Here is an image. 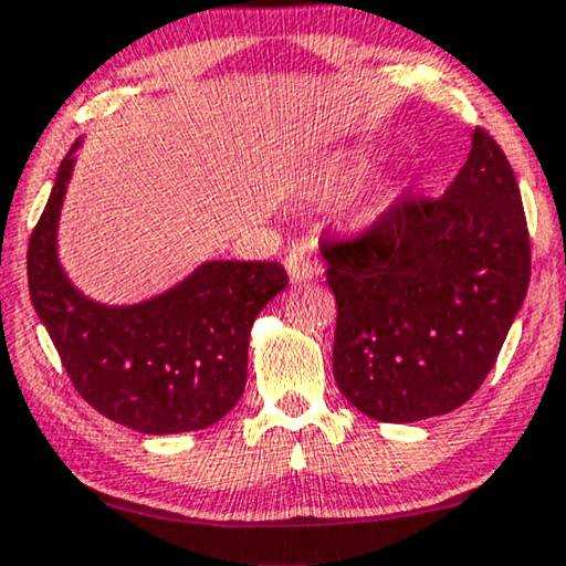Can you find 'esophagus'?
Listing matches in <instances>:
<instances>
[{"mask_svg": "<svg viewBox=\"0 0 566 566\" xmlns=\"http://www.w3.org/2000/svg\"><path fill=\"white\" fill-rule=\"evenodd\" d=\"M284 266H286V274H290V280L294 284L315 280V276L321 274V264H317L315 259H310L307 253H302V251H292L290 256L284 259Z\"/></svg>", "mask_w": 566, "mask_h": 566, "instance_id": "esophagus-1", "label": "esophagus"}]
</instances>
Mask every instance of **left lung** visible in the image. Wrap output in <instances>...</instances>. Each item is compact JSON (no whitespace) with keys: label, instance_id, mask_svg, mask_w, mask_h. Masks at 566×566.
Wrapping results in <instances>:
<instances>
[{"label":"left lung","instance_id":"obj_1","mask_svg":"<svg viewBox=\"0 0 566 566\" xmlns=\"http://www.w3.org/2000/svg\"><path fill=\"white\" fill-rule=\"evenodd\" d=\"M333 377L381 423L446 416L497 361L531 282L515 174L482 127L443 197H400L364 233L323 238Z\"/></svg>","mask_w":566,"mask_h":566}]
</instances>
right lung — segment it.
<instances>
[{
  "instance_id": "right-lung-1",
  "label": "right lung",
  "mask_w": 566,
  "mask_h": 566,
  "mask_svg": "<svg viewBox=\"0 0 566 566\" xmlns=\"http://www.w3.org/2000/svg\"><path fill=\"white\" fill-rule=\"evenodd\" d=\"M71 148L30 235V300L71 385L102 416L148 436L200 431L233 410L245 387L256 315L286 286L274 261H207L138 305H102L59 264Z\"/></svg>"
}]
</instances>
